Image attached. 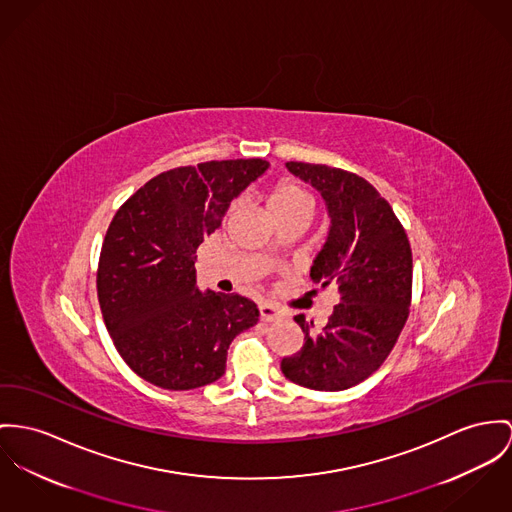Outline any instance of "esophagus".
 I'll return each instance as SVG.
<instances>
[{
    "instance_id": "esophagus-1",
    "label": "esophagus",
    "mask_w": 512,
    "mask_h": 512,
    "mask_svg": "<svg viewBox=\"0 0 512 512\" xmlns=\"http://www.w3.org/2000/svg\"><path fill=\"white\" fill-rule=\"evenodd\" d=\"M259 314H261V319L263 321H276V319H280V317H284V312L275 306V304H259Z\"/></svg>"
}]
</instances>
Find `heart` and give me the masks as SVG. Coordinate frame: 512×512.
I'll use <instances>...</instances> for the list:
<instances>
[{
  "label": "heart",
  "mask_w": 512,
  "mask_h": 512,
  "mask_svg": "<svg viewBox=\"0 0 512 512\" xmlns=\"http://www.w3.org/2000/svg\"><path fill=\"white\" fill-rule=\"evenodd\" d=\"M267 206L276 220L298 214V212L312 214L314 197L300 183H296L292 179H282L271 187V191L267 195Z\"/></svg>",
  "instance_id": "heart-1"
}]
</instances>
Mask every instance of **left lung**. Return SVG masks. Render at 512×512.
I'll return each mask as SVG.
<instances>
[{"label": "left lung", "instance_id": "8db88e82", "mask_svg": "<svg viewBox=\"0 0 512 512\" xmlns=\"http://www.w3.org/2000/svg\"><path fill=\"white\" fill-rule=\"evenodd\" d=\"M286 167L312 183L327 204L331 228L315 257V284H337L341 302L325 327L312 331L296 315L304 345L282 358V374L317 392H341L374 374L409 317L413 255L390 202L356 173L304 161Z\"/></svg>", "mask_w": 512, "mask_h": 512}]
</instances>
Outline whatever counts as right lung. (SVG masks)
<instances>
[{"mask_svg":"<svg viewBox=\"0 0 512 512\" xmlns=\"http://www.w3.org/2000/svg\"><path fill=\"white\" fill-rule=\"evenodd\" d=\"M267 167L259 158L175 167L118 208L101 247L97 296L118 354L146 382L173 392L216 382L236 335L259 321L255 302L198 290L195 253Z\"/></svg>","mask_w":512,"mask_h":512,"instance_id":"obj_1","label":"right lung"}]
</instances>
